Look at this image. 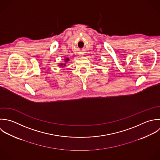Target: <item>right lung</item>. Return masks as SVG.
I'll return each mask as SVG.
<instances>
[{"label": "right lung", "mask_w": 160, "mask_h": 160, "mask_svg": "<svg viewBox=\"0 0 160 160\" xmlns=\"http://www.w3.org/2000/svg\"><path fill=\"white\" fill-rule=\"evenodd\" d=\"M68 60H69L68 58H66V59H65V62H68ZM59 65H60V66H61V67H62V65H65V63H64V64L62 63V64H60Z\"/></svg>", "instance_id": "right-lung-1"}]
</instances>
